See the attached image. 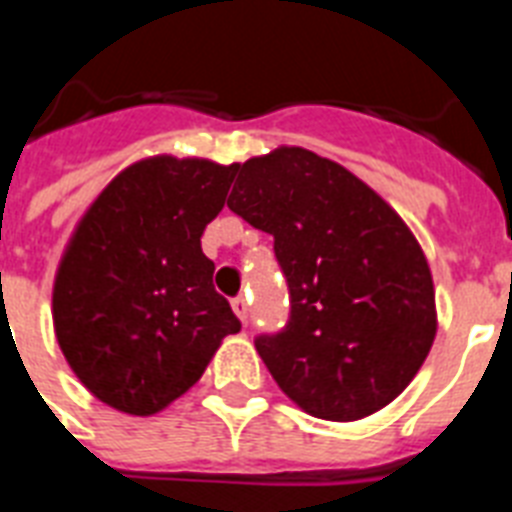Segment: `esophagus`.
<instances>
[{
    "instance_id": "34e87169",
    "label": "esophagus",
    "mask_w": 512,
    "mask_h": 512,
    "mask_svg": "<svg viewBox=\"0 0 512 512\" xmlns=\"http://www.w3.org/2000/svg\"><path fill=\"white\" fill-rule=\"evenodd\" d=\"M231 308L233 313L239 316L241 321H247L249 319V303H247V297H233L231 300Z\"/></svg>"
}]
</instances>
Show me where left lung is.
<instances>
[{
    "instance_id": "8db88e82",
    "label": "left lung",
    "mask_w": 512,
    "mask_h": 512,
    "mask_svg": "<svg viewBox=\"0 0 512 512\" xmlns=\"http://www.w3.org/2000/svg\"><path fill=\"white\" fill-rule=\"evenodd\" d=\"M228 209L273 236L289 321L255 348L303 412L353 422L388 406L436 340L425 252L398 212L332 159L281 146L236 164Z\"/></svg>"
}]
</instances>
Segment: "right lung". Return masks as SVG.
I'll list each match as a JSON object with an SVG mask.
<instances>
[{"label": "right lung", "mask_w": 512, "mask_h": 512, "mask_svg": "<svg viewBox=\"0 0 512 512\" xmlns=\"http://www.w3.org/2000/svg\"><path fill=\"white\" fill-rule=\"evenodd\" d=\"M233 175L236 164L151 156L119 172L76 225L52 324L68 366L103 404L162 412L241 329L201 252Z\"/></svg>", "instance_id": "obj_1"}]
</instances>
